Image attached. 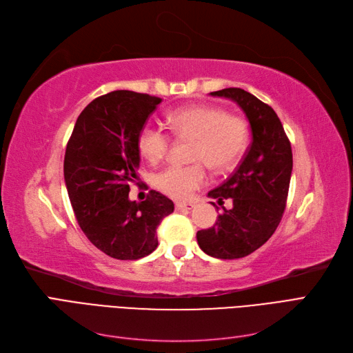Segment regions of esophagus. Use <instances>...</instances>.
<instances>
[{"label": "esophagus", "instance_id": "34e87169", "mask_svg": "<svg viewBox=\"0 0 353 353\" xmlns=\"http://www.w3.org/2000/svg\"><path fill=\"white\" fill-rule=\"evenodd\" d=\"M175 208H176L178 210H183V209L191 210V209L194 208V203H193V201H176V203H175Z\"/></svg>", "mask_w": 353, "mask_h": 353}]
</instances>
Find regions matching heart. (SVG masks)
Returning a JSON list of instances; mask_svg holds the SVG:
<instances>
[{
    "label": "heart",
    "mask_w": 353,
    "mask_h": 353,
    "mask_svg": "<svg viewBox=\"0 0 353 353\" xmlns=\"http://www.w3.org/2000/svg\"><path fill=\"white\" fill-rule=\"evenodd\" d=\"M168 126L178 138H191L190 165L170 163L159 170L154 183L168 196L188 199L208 183V166L227 170L236 165L249 145V125L237 114L213 105H187L168 114ZM140 154L150 163L162 160L170 145V135L163 126L147 122L137 138Z\"/></svg>",
    "instance_id": "obj_1"
}]
</instances>
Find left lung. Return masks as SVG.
I'll return each mask as SVG.
<instances>
[{"instance_id":"8db88e82","label":"left lung","mask_w":353,"mask_h":353,"mask_svg":"<svg viewBox=\"0 0 353 353\" xmlns=\"http://www.w3.org/2000/svg\"><path fill=\"white\" fill-rule=\"evenodd\" d=\"M210 95L240 105L250 123L252 144L236 172L208 193L219 205L232 199V208H222L215 225L197 231V243L212 258L239 259L258 250L279 227L290 187L292 145L274 109L253 94L225 88Z\"/></svg>"}]
</instances>
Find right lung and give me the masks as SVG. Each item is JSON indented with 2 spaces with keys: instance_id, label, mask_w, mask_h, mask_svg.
Masks as SVG:
<instances>
[{
  "instance_id": "obj_1",
  "label": "right lung",
  "mask_w": 353,
  "mask_h": 353,
  "mask_svg": "<svg viewBox=\"0 0 353 353\" xmlns=\"http://www.w3.org/2000/svg\"><path fill=\"white\" fill-rule=\"evenodd\" d=\"M162 99L134 91H112L79 114L65 154V183L81 230L110 258L135 261L157 248L156 230L174 212L159 191L144 201L130 200L138 179L137 138Z\"/></svg>"
}]
</instances>
